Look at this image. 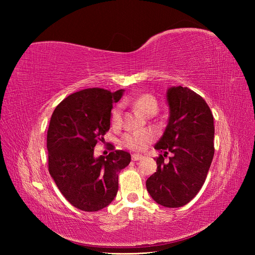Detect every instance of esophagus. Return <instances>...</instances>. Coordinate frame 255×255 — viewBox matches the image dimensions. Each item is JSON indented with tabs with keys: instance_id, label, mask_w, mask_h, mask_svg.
<instances>
[{
	"instance_id": "obj_1",
	"label": "esophagus",
	"mask_w": 255,
	"mask_h": 255,
	"mask_svg": "<svg viewBox=\"0 0 255 255\" xmlns=\"http://www.w3.org/2000/svg\"><path fill=\"white\" fill-rule=\"evenodd\" d=\"M142 157H143V156L141 155V154H137V153H134V154H132V159H133L134 161L140 160Z\"/></svg>"
}]
</instances>
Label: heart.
Instances as JSON below:
<instances>
[{
  "mask_svg": "<svg viewBox=\"0 0 255 255\" xmlns=\"http://www.w3.org/2000/svg\"><path fill=\"white\" fill-rule=\"evenodd\" d=\"M133 104L138 111L145 116H149L151 114L154 115L158 110V102L156 98L150 94H143V95L138 96L137 98L134 99ZM121 117H122V110H121V106L118 105L112 111V117H111L112 125L114 127H119L121 125V119H122ZM153 139H154V134L151 132V130L142 129V130H136V132H130L126 134L123 136L122 143L128 149L143 150Z\"/></svg>",
  "mask_w": 255,
  "mask_h": 255,
  "instance_id": "b5f03b06",
  "label": "heart"
}]
</instances>
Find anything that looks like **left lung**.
Segmentation results:
<instances>
[{"label": "left lung", "instance_id": "obj_1", "mask_svg": "<svg viewBox=\"0 0 255 255\" xmlns=\"http://www.w3.org/2000/svg\"><path fill=\"white\" fill-rule=\"evenodd\" d=\"M169 119L164 135L155 144L163 153L157 170L145 182L156 203L180 207L190 202L203 186L214 157V118L204 99L187 87L167 91ZM173 156L166 161L169 152Z\"/></svg>", "mask_w": 255, "mask_h": 255}]
</instances>
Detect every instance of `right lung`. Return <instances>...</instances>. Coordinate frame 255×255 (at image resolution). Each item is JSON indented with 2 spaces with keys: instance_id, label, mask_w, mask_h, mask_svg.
I'll return each instance as SVG.
<instances>
[{
  "instance_id": "right-lung-1",
  "label": "right lung",
  "mask_w": 255,
  "mask_h": 255,
  "mask_svg": "<svg viewBox=\"0 0 255 255\" xmlns=\"http://www.w3.org/2000/svg\"><path fill=\"white\" fill-rule=\"evenodd\" d=\"M123 89L88 88L63 100L53 112L47 136L49 172L74 207L97 212L110 205L118 191V174L130 154L114 150L95 157V146L111 128L113 104Z\"/></svg>"
}]
</instances>
